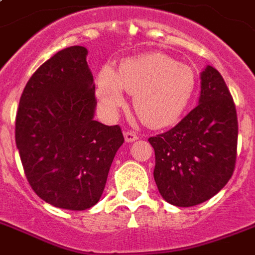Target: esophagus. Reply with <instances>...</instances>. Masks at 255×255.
<instances>
[{
  "label": "esophagus",
  "instance_id": "esophagus-1",
  "mask_svg": "<svg viewBox=\"0 0 255 255\" xmlns=\"http://www.w3.org/2000/svg\"><path fill=\"white\" fill-rule=\"evenodd\" d=\"M137 137H139V136L136 135V132H132V131L124 132V139H126L127 143H132V141L137 140Z\"/></svg>",
  "mask_w": 255,
  "mask_h": 255
}]
</instances>
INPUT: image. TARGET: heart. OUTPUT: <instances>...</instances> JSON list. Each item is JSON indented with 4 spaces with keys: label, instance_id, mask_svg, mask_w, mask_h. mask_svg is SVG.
I'll return each mask as SVG.
<instances>
[{
    "label": "heart",
    "instance_id": "b5f03b06",
    "mask_svg": "<svg viewBox=\"0 0 255 255\" xmlns=\"http://www.w3.org/2000/svg\"><path fill=\"white\" fill-rule=\"evenodd\" d=\"M197 76L187 64L164 53H145L124 60L118 72L103 68L97 76V100L107 115L115 116L126 104L124 91L133 95V108L148 127L172 126L191 102Z\"/></svg>",
    "mask_w": 255,
    "mask_h": 255
}]
</instances>
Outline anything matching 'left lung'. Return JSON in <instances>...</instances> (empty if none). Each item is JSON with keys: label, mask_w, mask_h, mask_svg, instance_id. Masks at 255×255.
Listing matches in <instances>:
<instances>
[{"label": "left lung", "mask_w": 255, "mask_h": 255, "mask_svg": "<svg viewBox=\"0 0 255 255\" xmlns=\"http://www.w3.org/2000/svg\"><path fill=\"white\" fill-rule=\"evenodd\" d=\"M153 178L164 201L191 207L230 180L237 160L238 120L231 93L215 68L201 73L199 104L170 131L149 137Z\"/></svg>", "instance_id": "1"}]
</instances>
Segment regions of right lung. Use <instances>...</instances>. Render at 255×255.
Here are the masks:
<instances>
[{"instance_id":"add662e5","label":"right lung","mask_w":255,"mask_h":255,"mask_svg":"<svg viewBox=\"0 0 255 255\" xmlns=\"http://www.w3.org/2000/svg\"><path fill=\"white\" fill-rule=\"evenodd\" d=\"M84 46L42 64L25 85L15 116V144L30 187L58 209H91L106 187L124 137L119 126L93 120L96 97Z\"/></svg>"}]
</instances>
